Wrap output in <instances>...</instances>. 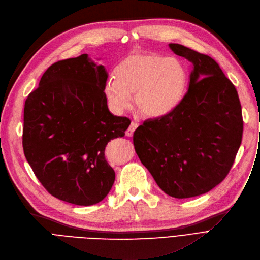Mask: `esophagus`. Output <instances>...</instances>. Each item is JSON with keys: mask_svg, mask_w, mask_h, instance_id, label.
<instances>
[{"mask_svg": "<svg viewBox=\"0 0 260 260\" xmlns=\"http://www.w3.org/2000/svg\"><path fill=\"white\" fill-rule=\"evenodd\" d=\"M139 127V124L137 123H135V121H131V124H130V126L128 127V129H127V131H126V135L127 136H132L133 135V133H134V131L136 130V128Z\"/></svg>", "mask_w": 260, "mask_h": 260, "instance_id": "esophagus-1", "label": "esophagus"}]
</instances>
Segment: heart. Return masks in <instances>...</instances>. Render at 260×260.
I'll return each instance as SVG.
<instances>
[{
  "label": "heart",
  "instance_id": "b5f03b06",
  "mask_svg": "<svg viewBox=\"0 0 260 260\" xmlns=\"http://www.w3.org/2000/svg\"><path fill=\"white\" fill-rule=\"evenodd\" d=\"M188 73L176 58L155 53L127 56L115 76L105 83L104 93L110 108L121 113L131 106V95L139 111L148 117H160L171 112L185 93Z\"/></svg>",
  "mask_w": 260,
  "mask_h": 260
}]
</instances>
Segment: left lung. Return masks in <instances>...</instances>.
<instances>
[{
  "instance_id": "1",
  "label": "left lung",
  "mask_w": 260,
  "mask_h": 260,
  "mask_svg": "<svg viewBox=\"0 0 260 260\" xmlns=\"http://www.w3.org/2000/svg\"><path fill=\"white\" fill-rule=\"evenodd\" d=\"M169 46L193 64L189 89L171 112L137 127L133 145L166 194L189 198L209 192L230 172L242 139L241 105L215 59Z\"/></svg>"
}]
</instances>
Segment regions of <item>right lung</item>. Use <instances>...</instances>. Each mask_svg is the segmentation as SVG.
<instances>
[{"mask_svg": "<svg viewBox=\"0 0 260 260\" xmlns=\"http://www.w3.org/2000/svg\"><path fill=\"white\" fill-rule=\"evenodd\" d=\"M107 79L105 67L86 53L58 60L25 102V157L43 187L60 201L95 205L112 188L115 173L105 149L125 135L131 120L109 111Z\"/></svg>", "mask_w": 260, "mask_h": 260, "instance_id": "obj_1", "label": "right lung"}]
</instances>
